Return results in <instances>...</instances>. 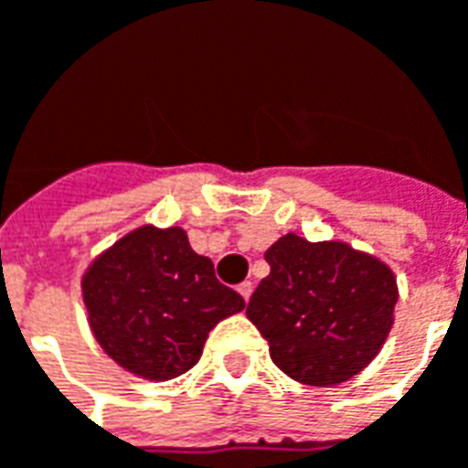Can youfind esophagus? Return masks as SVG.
Returning <instances> with one entry per match:
<instances>
[{
    "instance_id": "1",
    "label": "esophagus",
    "mask_w": 468,
    "mask_h": 468,
    "mask_svg": "<svg viewBox=\"0 0 468 468\" xmlns=\"http://www.w3.org/2000/svg\"><path fill=\"white\" fill-rule=\"evenodd\" d=\"M238 293L243 295V301H250V295H253V283H250V281L240 283L238 285Z\"/></svg>"
}]
</instances>
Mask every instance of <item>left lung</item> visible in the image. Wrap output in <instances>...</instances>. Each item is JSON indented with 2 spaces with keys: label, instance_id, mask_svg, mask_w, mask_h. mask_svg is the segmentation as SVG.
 <instances>
[{
  "label": "left lung",
  "instance_id": "obj_1",
  "mask_svg": "<svg viewBox=\"0 0 468 468\" xmlns=\"http://www.w3.org/2000/svg\"><path fill=\"white\" fill-rule=\"evenodd\" d=\"M265 261L271 273L245 314L281 371L305 386H338L378 356L399 301L388 265L344 240L295 233L278 238Z\"/></svg>",
  "mask_w": 468,
  "mask_h": 468
}]
</instances>
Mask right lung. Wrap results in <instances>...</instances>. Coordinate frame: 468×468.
Masks as SVG:
<instances>
[{"instance_id":"right-lung-1","label":"right lung","mask_w":468,"mask_h":468,"mask_svg":"<svg viewBox=\"0 0 468 468\" xmlns=\"http://www.w3.org/2000/svg\"><path fill=\"white\" fill-rule=\"evenodd\" d=\"M82 301L102 351L144 381L190 371L207 334L245 308L177 225H140L102 250L82 275Z\"/></svg>"}]
</instances>
